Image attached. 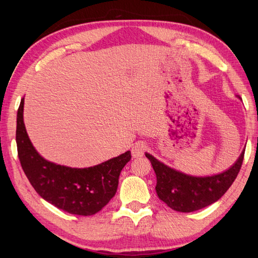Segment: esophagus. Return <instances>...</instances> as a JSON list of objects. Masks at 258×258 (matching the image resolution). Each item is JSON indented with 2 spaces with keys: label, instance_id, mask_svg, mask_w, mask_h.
Masks as SVG:
<instances>
[{
  "label": "esophagus",
  "instance_id": "obj_1",
  "mask_svg": "<svg viewBox=\"0 0 258 258\" xmlns=\"http://www.w3.org/2000/svg\"><path fill=\"white\" fill-rule=\"evenodd\" d=\"M147 146L144 143H136L133 147H132V156L134 158H139L144 155V152L146 151Z\"/></svg>",
  "mask_w": 258,
  "mask_h": 258
}]
</instances>
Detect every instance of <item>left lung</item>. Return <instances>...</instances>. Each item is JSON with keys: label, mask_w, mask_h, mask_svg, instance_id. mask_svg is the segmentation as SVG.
Masks as SVG:
<instances>
[{"label": "left lung", "mask_w": 258, "mask_h": 258, "mask_svg": "<svg viewBox=\"0 0 258 258\" xmlns=\"http://www.w3.org/2000/svg\"><path fill=\"white\" fill-rule=\"evenodd\" d=\"M244 153L226 171L212 176H193L165 165L149 153L145 156L156 174L158 199L174 211L189 213L213 204L226 193L242 167Z\"/></svg>", "instance_id": "1"}]
</instances>
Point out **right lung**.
I'll use <instances>...</instances> for the list:
<instances>
[{"mask_svg": "<svg viewBox=\"0 0 258 258\" xmlns=\"http://www.w3.org/2000/svg\"><path fill=\"white\" fill-rule=\"evenodd\" d=\"M24 98L16 118V144L21 166L43 200L64 212L89 216L100 212L115 195L120 171L131 160L127 151L98 165L73 168L58 165L38 154L27 135Z\"/></svg>", "mask_w": 258, "mask_h": 258, "instance_id": "1", "label": "right lung"}]
</instances>
